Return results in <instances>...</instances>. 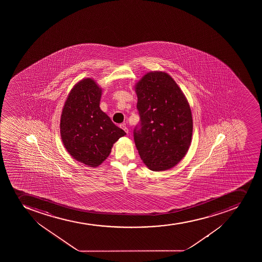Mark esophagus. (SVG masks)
I'll use <instances>...</instances> for the list:
<instances>
[{
  "label": "esophagus",
  "mask_w": 262,
  "mask_h": 262,
  "mask_svg": "<svg viewBox=\"0 0 262 262\" xmlns=\"http://www.w3.org/2000/svg\"><path fill=\"white\" fill-rule=\"evenodd\" d=\"M119 127H120V128H121L122 129H124V133H129V129H128V128H127L126 126H125V125H124V124H119Z\"/></svg>",
  "instance_id": "1"
}]
</instances>
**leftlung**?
<instances>
[{"instance_id":"left-lung-1","label":"left lung","mask_w":262,"mask_h":262,"mask_svg":"<svg viewBox=\"0 0 262 262\" xmlns=\"http://www.w3.org/2000/svg\"><path fill=\"white\" fill-rule=\"evenodd\" d=\"M139 124L133 130L141 159L152 171L176 166L186 155L193 132L191 110L166 73H148L136 85Z\"/></svg>"}]
</instances>
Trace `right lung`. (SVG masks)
Instances as JSON below:
<instances>
[{"instance_id":"obj_1","label":"right lung","mask_w":262,"mask_h":262,"mask_svg":"<svg viewBox=\"0 0 262 262\" xmlns=\"http://www.w3.org/2000/svg\"><path fill=\"white\" fill-rule=\"evenodd\" d=\"M101 90L86 78L71 91L60 119V136L68 153L87 166H98L125 135L100 108Z\"/></svg>"}]
</instances>
